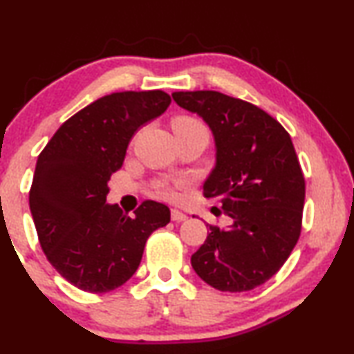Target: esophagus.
<instances>
[{"instance_id":"esophagus-1","label":"esophagus","mask_w":354,"mask_h":354,"mask_svg":"<svg viewBox=\"0 0 354 354\" xmlns=\"http://www.w3.org/2000/svg\"><path fill=\"white\" fill-rule=\"evenodd\" d=\"M171 219H172L174 222H183V221L188 219V216L183 214V212L178 211V209H172V211H171Z\"/></svg>"}]
</instances>
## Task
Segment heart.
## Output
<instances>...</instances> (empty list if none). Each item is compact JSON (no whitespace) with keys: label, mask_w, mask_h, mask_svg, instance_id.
Returning a JSON list of instances; mask_svg holds the SVG:
<instances>
[{"label":"heart","mask_w":354,"mask_h":354,"mask_svg":"<svg viewBox=\"0 0 354 354\" xmlns=\"http://www.w3.org/2000/svg\"><path fill=\"white\" fill-rule=\"evenodd\" d=\"M172 129L174 133H200L203 137L209 138V130H207L206 124L201 122L200 119L192 118V115H178V118L172 120ZM159 193L164 198H171V200L177 196L176 190L167 185H162L159 188Z\"/></svg>","instance_id":"heart-1"}]
</instances>
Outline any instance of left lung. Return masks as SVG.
<instances>
[{"label":"left lung","instance_id":"1","mask_svg":"<svg viewBox=\"0 0 354 354\" xmlns=\"http://www.w3.org/2000/svg\"><path fill=\"white\" fill-rule=\"evenodd\" d=\"M216 140V167L203 187L219 198L229 229L209 225L192 256L195 272L221 292H248L279 272L301 234L304 176L292 138L258 106L212 90L176 91Z\"/></svg>","mask_w":354,"mask_h":354}]
</instances>
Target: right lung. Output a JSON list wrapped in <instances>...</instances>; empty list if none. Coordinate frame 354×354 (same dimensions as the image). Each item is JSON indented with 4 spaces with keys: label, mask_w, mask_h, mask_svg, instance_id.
<instances>
[{
    "label": "right lung",
    "mask_w": 354,
    "mask_h": 354,
    "mask_svg": "<svg viewBox=\"0 0 354 354\" xmlns=\"http://www.w3.org/2000/svg\"><path fill=\"white\" fill-rule=\"evenodd\" d=\"M171 104L166 91H120L67 119L37 161L28 203L41 250L74 287L108 293L135 274L148 236L171 221L145 200L135 216L106 205L111 174L122 166L133 133Z\"/></svg>",
    "instance_id": "obj_1"
}]
</instances>
